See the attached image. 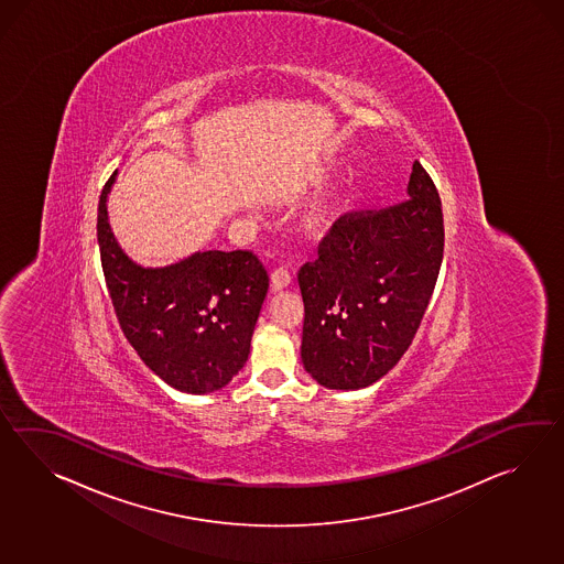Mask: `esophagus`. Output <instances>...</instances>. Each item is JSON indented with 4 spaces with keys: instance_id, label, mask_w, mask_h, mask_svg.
<instances>
[{
    "instance_id": "esophagus-1",
    "label": "esophagus",
    "mask_w": 564,
    "mask_h": 564,
    "mask_svg": "<svg viewBox=\"0 0 564 564\" xmlns=\"http://www.w3.org/2000/svg\"><path fill=\"white\" fill-rule=\"evenodd\" d=\"M289 283H291V273H289L288 267H279L273 271V275H271V289L273 291H283V289L289 288Z\"/></svg>"
}]
</instances>
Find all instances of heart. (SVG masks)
<instances>
[{
    "instance_id": "heart-1",
    "label": "heart",
    "mask_w": 564,
    "mask_h": 564,
    "mask_svg": "<svg viewBox=\"0 0 564 564\" xmlns=\"http://www.w3.org/2000/svg\"><path fill=\"white\" fill-rule=\"evenodd\" d=\"M313 226H317L319 225V223H317V220H315V223H312Z\"/></svg>"
}]
</instances>
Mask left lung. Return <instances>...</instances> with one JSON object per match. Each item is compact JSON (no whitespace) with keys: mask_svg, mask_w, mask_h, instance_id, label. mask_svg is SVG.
<instances>
[{"mask_svg":"<svg viewBox=\"0 0 564 564\" xmlns=\"http://www.w3.org/2000/svg\"><path fill=\"white\" fill-rule=\"evenodd\" d=\"M406 200L339 216L301 264V360L326 389H364L413 344L443 261L438 192L413 163Z\"/></svg>","mask_w":564,"mask_h":564,"instance_id":"left-lung-1","label":"left lung"}]
</instances>
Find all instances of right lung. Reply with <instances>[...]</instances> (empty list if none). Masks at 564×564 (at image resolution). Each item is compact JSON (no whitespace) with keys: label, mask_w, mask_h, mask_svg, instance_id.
Segmentation results:
<instances>
[{"label":"right lung","mask_w":564,"mask_h":564,"mask_svg":"<svg viewBox=\"0 0 564 564\" xmlns=\"http://www.w3.org/2000/svg\"><path fill=\"white\" fill-rule=\"evenodd\" d=\"M100 192L97 238L115 315L139 358L170 387L206 394L226 387L251 351L269 275L252 251L196 252L143 269L117 245Z\"/></svg>","instance_id":"right-lung-1"}]
</instances>
